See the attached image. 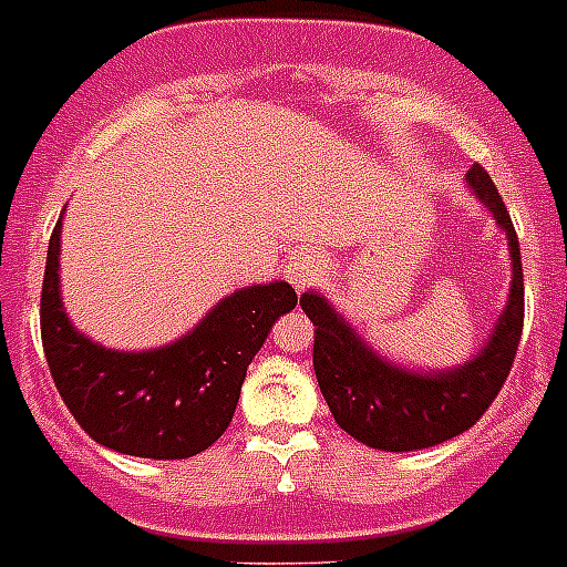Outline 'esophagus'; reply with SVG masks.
I'll return each mask as SVG.
<instances>
[{
	"label": "esophagus",
	"mask_w": 567,
	"mask_h": 567,
	"mask_svg": "<svg viewBox=\"0 0 567 567\" xmlns=\"http://www.w3.org/2000/svg\"><path fill=\"white\" fill-rule=\"evenodd\" d=\"M324 269H328V266H324V260H321L319 255H296L289 257L287 262V280L296 289H305L310 287L312 280L319 278Z\"/></svg>",
	"instance_id": "esophagus-1"
}]
</instances>
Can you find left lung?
<instances>
[{
	"label": "left lung",
	"mask_w": 567,
	"mask_h": 567,
	"mask_svg": "<svg viewBox=\"0 0 567 567\" xmlns=\"http://www.w3.org/2000/svg\"><path fill=\"white\" fill-rule=\"evenodd\" d=\"M465 184L506 234L513 280L509 298L480 351L463 365L439 371L404 369L380 357L321 292H305L301 310L316 324L312 369L333 419L348 436L378 451H421L460 436L488 410L513 371L524 328V269L504 198L474 163Z\"/></svg>",
	"instance_id": "1"
}]
</instances>
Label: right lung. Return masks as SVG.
<instances>
[{"mask_svg":"<svg viewBox=\"0 0 567 567\" xmlns=\"http://www.w3.org/2000/svg\"><path fill=\"white\" fill-rule=\"evenodd\" d=\"M61 225L49 239L40 333L66 410L87 436L116 454L187 460L228 430L248 362L271 324L298 305L284 280L234 289L196 328L152 351L104 348L63 310Z\"/></svg>","mask_w":567,"mask_h":567,"instance_id":"add662e5","label":"right lung"}]
</instances>
